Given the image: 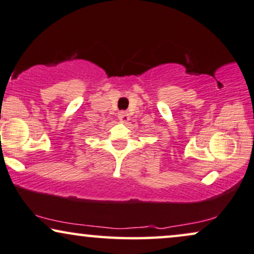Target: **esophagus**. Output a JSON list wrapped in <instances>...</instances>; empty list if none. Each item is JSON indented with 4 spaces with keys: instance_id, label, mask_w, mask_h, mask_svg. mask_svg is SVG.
<instances>
[{
    "instance_id": "1",
    "label": "esophagus",
    "mask_w": 254,
    "mask_h": 254,
    "mask_svg": "<svg viewBox=\"0 0 254 254\" xmlns=\"http://www.w3.org/2000/svg\"><path fill=\"white\" fill-rule=\"evenodd\" d=\"M118 118L122 122H127L130 120V115L129 113H127V111H121V113H118Z\"/></svg>"
}]
</instances>
